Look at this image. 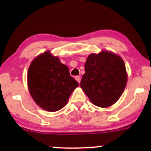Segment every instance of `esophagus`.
<instances>
[{
    "label": "esophagus",
    "mask_w": 151,
    "mask_h": 151,
    "mask_svg": "<svg viewBox=\"0 0 151 151\" xmlns=\"http://www.w3.org/2000/svg\"><path fill=\"white\" fill-rule=\"evenodd\" d=\"M76 80H77V82H78L79 83H80V81H81V77H80V76H77V77H75Z\"/></svg>",
    "instance_id": "esophagus-1"
}]
</instances>
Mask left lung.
<instances>
[{"label": "left lung", "instance_id": "1", "mask_svg": "<svg viewBox=\"0 0 151 151\" xmlns=\"http://www.w3.org/2000/svg\"><path fill=\"white\" fill-rule=\"evenodd\" d=\"M85 70L80 86L93 104L106 108L119 99L127 83L126 66L119 55L105 50L91 54Z\"/></svg>", "mask_w": 151, "mask_h": 151}]
</instances>
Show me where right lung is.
Instances as JSON below:
<instances>
[{
    "label": "right lung",
    "instance_id": "add662e5",
    "mask_svg": "<svg viewBox=\"0 0 151 151\" xmlns=\"http://www.w3.org/2000/svg\"><path fill=\"white\" fill-rule=\"evenodd\" d=\"M29 92L35 102L49 112L60 110L79 83L58 57L47 51L30 63L28 72Z\"/></svg>",
    "mask_w": 151,
    "mask_h": 151
}]
</instances>
